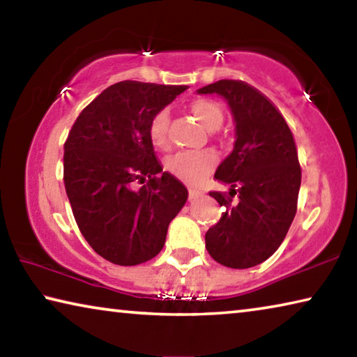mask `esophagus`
Returning a JSON list of instances; mask_svg holds the SVG:
<instances>
[{
    "label": "esophagus",
    "instance_id": "esophagus-1",
    "mask_svg": "<svg viewBox=\"0 0 357 357\" xmlns=\"http://www.w3.org/2000/svg\"><path fill=\"white\" fill-rule=\"evenodd\" d=\"M203 192L198 190V189H189V200H195V198L202 197Z\"/></svg>",
    "mask_w": 357,
    "mask_h": 357
}]
</instances>
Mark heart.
Instances as JSON below:
<instances>
[{
	"mask_svg": "<svg viewBox=\"0 0 357 357\" xmlns=\"http://www.w3.org/2000/svg\"><path fill=\"white\" fill-rule=\"evenodd\" d=\"M190 113L206 129H217L223 123L222 107L215 100L195 99L189 105ZM168 118L167 110L155 112L149 119L148 135L151 143L157 148H167L170 137H168ZM217 165V154L211 149L202 151H179L165 160V170L187 184H198L200 181L214 170Z\"/></svg>",
	"mask_w": 357,
	"mask_h": 357,
	"instance_id": "1",
	"label": "heart"
}]
</instances>
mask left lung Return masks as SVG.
Returning <instances> with one entry per match:
<instances>
[{"label":"left lung","mask_w":357,"mask_h":357,"mask_svg":"<svg viewBox=\"0 0 357 357\" xmlns=\"http://www.w3.org/2000/svg\"><path fill=\"white\" fill-rule=\"evenodd\" d=\"M198 93L225 98L236 123L233 153L215 172L231 190L209 192L223 213L206 231V249L227 268H252L279 249L298 211V149L279 108L252 84L219 80Z\"/></svg>","instance_id":"8db88e82"}]
</instances>
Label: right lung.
Returning <instances> with one entry per match:
<instances>
[{
  "instance_id": "obj_1",
  "label": "right lung",
  "mask_w": 357,
  "mask_h": 357,
  "mask_svg": "<svg viewBox=\"0 0 357 357\" xmlns=\"http://www.w3.org/2000/svg\"><path fill=\"white\" fill-rule=\"evenodd\" d=\"M185 89L114 83L83 108L64 143V187L77 225L94 252L113 264L154 258L187 200L185 185L160 172L148 135L151 116ZM135 182L145 184L135 191Z\"/></svg>"
}]
</instances>
